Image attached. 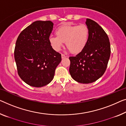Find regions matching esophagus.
I'll return each mask as SVG.
<instances>
[{
  "mask_svg": "<svg viewBox=\"0 0 126 126\" xmlns=\"http://www.w3.org/2000/svg\"><path fill=\"white\" fill-rule=\"evenodd\" d=\"M61 56H62V59H63V58H64L66 57V56H65V55H64V54H62Z\"/></svg>",
  "mask_w": 126,
  "mask_h": 126,
  "instance_id": "obj_1",
  "label": "esophagus"
}]
</instances>
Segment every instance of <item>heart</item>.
I'll return each instance as SVG.
<instances>
[{
	"instance_id": "heart-1",
	"label": "heart",
	"mask_w": 126,
	"mask_h": 126,
	"mask_svg": "<svg viewBox=\"0 0 126 126\" xmlns=\"http://www.w3.org/2000/svg\"><path fill=\"white\" fill-rule=\"evenodd\" d=\"M57 37L50 36L48 41L52 48L59 51L64 43L72 54H79L85 48L89 37V31L85 24H65L58 27L55 31Z\"/></svg>"
}]
</instances>
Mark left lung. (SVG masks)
Wrapping results in <instances>:
<instances>
[{"label":"left lung","mask_w":126,"mask_h":126,"mask_svg":"<svg viewBox=\"0 0 126 126\" xmlns=\"http://www.w3.org/2000/svg\"><path fill=\"white\" fill-rule=\"evenodd\" d=\"M89 37L85 47L75 57H70L69 74L77 82L89 84L100 78L106 71L111 48L109 37L96 22L87 18Z\"/></svg>","instance_id":"1"}]
</instances>
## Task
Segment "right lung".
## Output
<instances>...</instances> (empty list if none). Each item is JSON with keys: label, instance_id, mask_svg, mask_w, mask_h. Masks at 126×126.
<instances>
[{"label": "right lung", "instance_id": "add662e5", "mask_svg": "<svg viewBox=\"0 0 126 126\" xmlns=\"http://www.w3.org/2000/svg\"><path fill=\"white\" fill-rule=\"evenodd\" d=\"M53 25L50 21H34L17 39L14 56L18 74L32 87L49 84L61 62V54L52 48L48 41Z\"/></svg>", "mask_w": 126, "mask_h": 126}]
</instances>
